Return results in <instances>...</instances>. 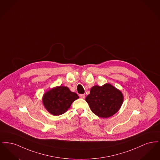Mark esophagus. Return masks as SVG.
<instances>
[{
    "mask_svg": "<svg viewBox=\"0 0 160 160\" xmlns=\"http://www.w3.org/2000/svg\"><path fill=\"white\" fill-rule=\"evenodd\" d=\"M80 97L81 98H85V94H81V95H80Z\"/></svg>",
    "mask_w": 160,
    "mask_h": 160,
    "instance_id": "34e87169",
    "label": "esophagus"
}]
</instances>
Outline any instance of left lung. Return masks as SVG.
<instances>
[{"label": "left lung", "instance_id": "1", "mask_svg": "<svg viewBox=\"0 0 160 160\" xmlns=\"http://www.w3.org/2000/svg\"><path fill=\"white\" fill-rule=\"evenodd\" d=\"M123 100L122 92L108 83L93 86L86 98L92 112L103 118L115 114L122 106Z\"/></svg>", "mask_w": 160, "mask_h": 160}]
</instances>
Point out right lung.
<instances>
[{
	"instance_id": "right-lung-1",
	"label": "right lung",
	"mask_w": 160,
	"mask_h": 160,
	"mask_svg": "<svg viewBox=\"0 0 160 160\" xmlns=\"http://www.w3.org/2000/svg\"><path fill=\"white\" fill-rule=\"evenodd\" d=\"M78 98V95L65 86H58L47 92L43 96V104L51 114L58 116L67 111L71 104Z\"/></svg>"
}]
</instances>
